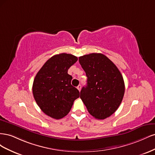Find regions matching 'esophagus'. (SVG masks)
Listing matches in <instances>:
<instances>
[{"label":"esophagus","instance_id":"34e87169","mask_svg":"<svg viewBox=\"0 0 155 155\" xmlns=\"http://www.w3.org/2000/svg\"><path fill=\"white\" fill-rule=\"evenodd\" d=\"M77 88L78 89V91H79V92H80V91H81V85H79L78 86Z\"/></svg>","mask_w":155,"mask_h":155}]
</instances>
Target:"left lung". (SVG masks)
Masks as SVG:
<instances>
[{
	"mask_svg": "<svg viewBox=\"0 0 155 155\" xmlns=\"http://www.w3.org/2000/svg\"><path fill=\"white\" fill-rule=\"evenodd\" d=\"M87 77L80 97L93 117L104 120L118 109L123 100L125 84L118 68L107 56L92 53L79 58Z\"/></svg>",
	"mask_w": 155,
	"mask_h": 155,
	"instance_id": "left-lung-1",
	"label": "left lung"
}]
</instances>
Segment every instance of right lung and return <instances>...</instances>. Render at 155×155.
<instances>
[{
    "label": "right lung",
    "mask_w": 155,
    "mask_h": 155,
    "mask_svg": "<svg viewBox=\"0 0 155 155\" xmlns=\"http://www.w3.org/2000/svg\"><path fill=\"white\" fill-rule=\"evenodd\" d=\"M78 61L76 56L59 54L52 56L37 72L32 87L37 104L45 114L59 120L67 116L74 101L79 97L71 85L68 68Z\"/></svg>",
    "instance_id": "add662e5"
}]
</instances>
